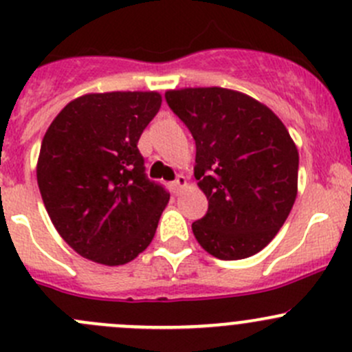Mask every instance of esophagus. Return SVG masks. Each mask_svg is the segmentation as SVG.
I'll use <instances>...</instances> for the list:
<instances>
[{"instance_id": "1", "label": "esophagus", "mask_w": 352, "mask_h": 352, "mask_svg": "<svg viewBox=\"0 0 352 352\" xmlns=\"http://www.w3.org/2000/svg\"><path fill=\"white\" fill-rule=\"evenodd\" d=\"M186 184H187L186 177H184V175H177V179L172 182V190H173V194H179V190L182 189V187L186 186Z\"/></svg>"}]
</instances>
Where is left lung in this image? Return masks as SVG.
Here are the masks:
<instances>
[{"instance_id": "1", "label": "left lung", "mask_w": 352, "mask_h": 352, "mask_svg": "<svg viewBox=\"0 0 352 352\" xmlns=\"http://www.w3.org/2000/svg\"><path fill=\"white\" fill-rule=\"evenodd\" d=\"M196 141L197 186L208 212L192 223L212 257L257 254L285 225L296 199L298 150L279 117L240 91L184 88L165 94Z\"/></svg>"}]
</instances>
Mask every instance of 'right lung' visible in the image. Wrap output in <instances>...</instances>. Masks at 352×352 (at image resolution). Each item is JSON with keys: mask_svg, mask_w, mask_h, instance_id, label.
I'll list each match as a JSON object with an SVG mask.
<instances>
[{"mask_svg": "<svg viewBox=\"0 0 352 352\" xmlns=\"http://www.w3.org/2000/svg\"><path fill=\"white\" fill-rule=\"evenodd\" d=\"M160 105L156 91L90 94L49 126L37 184L52 225L81 257L122 265L153 240L170 194L148 179L138 141Z\"/></svg>", "mask_w": 352, "mask_h": 352, "instance_id": "1", "label": "right lung"}]
</instances>
